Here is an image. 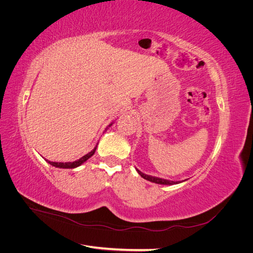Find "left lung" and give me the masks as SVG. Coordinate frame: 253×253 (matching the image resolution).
<instances>
[{"instance_id":"1","label":"left lung","mask_w":253,"mask_h":253,"mask_svg":"<svg viewBox=\"0 0 253 253\" xmlns=\"http://www.w3.org/2000/svg\"><path fill=\"white\" fill-rule=\"evenodd\" d=\"M136 171L138 172V174L143 177L144 179H147L149 181L152 182H155V183H159V185H176V183H179L181 181H173V180H168V179H163V178H159V177H155V176H151V175H147L142 173L141 171H139L138 169H136Z\"/></svg>"}]
</instances>
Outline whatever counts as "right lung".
I'll return each mask as SVG.
<instances>
[{
    "instance_id": "1",
    "label": "right lung",
    "mask_w": 253,
    "mask_h": 253,
    "mask_svg": "<svg viewBox=\"0 0 253 253\" xmlns=\"http://www.w3.org/2000/svg\"><path fill=\"white\" fill-rule=\"evenodd\" d=\"M112 125H113V124H111L109 126H111ZM96 149H97V145H96V147H95L93 150H91L89 153H87L86 155L82 156L80 159L76 160V162H73V163H55V162H49V160H47V159H46V162H47L49 165H51V166H53V167H56V168H62V169H75V168H77V167L81 166L83 163H85L88 158H90L91 156H93V155L95 154Z\"/></svg>"
}]
</instances>
